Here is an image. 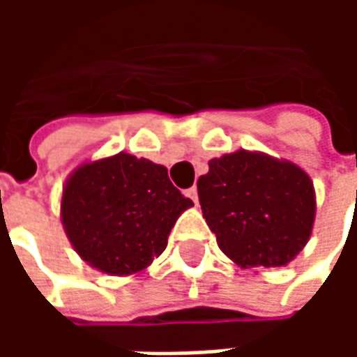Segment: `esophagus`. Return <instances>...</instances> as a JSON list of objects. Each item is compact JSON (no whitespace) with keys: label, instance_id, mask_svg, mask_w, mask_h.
I'll return each mask as SVG.
<instances>
[{"label":"esophagus","instance_id":"34e87169","mask_svg":"<svg viewBox=\"0 0 357 357\" xmlns=\"http://www.w3.org/2000/svg\"><path fill=\"white\" fill-rule=\"evenodd\" d=\"M185 197H189V199H191V201L197 204V202H199V193H197V187H191V189H187Z\"/></svg>","mask_w":357,"mask_h":357}]
</instances>
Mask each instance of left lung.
Returning <instances> with one entry per match:
<instances>
[{"label": "left lung", "mask_w": 357, "mask_h": 357, "mask_svg": "<svg viewBox=\"0 0 357 357\" xmlns=\"http://www.w3.org/2000/svg\"><path fill=\"white\" fill-rule=\"evenodd\" d=\"M208 168L197 189L222 252L243 268L291 262L314 225V185L306 172L248 151L212 158Z\"/></svg>", "instance_id": "8db88e82"}]
</instances>
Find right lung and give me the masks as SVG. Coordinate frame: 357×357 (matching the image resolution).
Returning a JSON list of instances; mask_svg holds the SVG:
<instances>
[{
    "label": "right lung",
    "instance_id": "right-lung-1",
    "mask_svg": "<svg viewBox=\"0 0 357 357\" xmlns=\"http://www.w3.org/2000/svg\"><path fill=\"white\" fill-rule=\"evenodd\" d=\"M189 206L193 201L174 187L164 166L120 153L74 172L61 216L89 266L130 275L162 255L176 220Z\"/></svg>",
    "mask_w": 357,
    "mask_h": 357
}]
</instances>
